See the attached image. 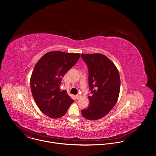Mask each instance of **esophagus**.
<instances>
[{
  "instance_id": "1",
  "label": "esophagus",
  "mask_w": 156,
  "mask_h": 156,
  "mask_svg": "<svg viewBox=\"0 0 156 156\" xmlns=\"http://www.w3.org/2000/svg\"><path fill=\"white\" fill-rule=\"evenodd\" d=\"M80 98H81V95H80V94H76V99L77 100L79 99Z\"/></svg>"
}]
</instances>
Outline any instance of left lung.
Wrapping results in <instances>:
<instances>
[{
	"label": "left lung",
	"mask_w": 156,
	"mask_h": 156,
	"mask_svg": "<svg viewBox=\"0 0 156 156\" xmlns=\"http://www.w3.org/2000/svg\"><path fill=\"white\" fill-rule=\"evenodd\" d=\"M88 70V107L81 110L83 116L90 120L101 119L116 104L120 89V78L115 65L101 54H81Z\"/></svg>",
	"instance_id": "8db88e82"
}]
</instances>
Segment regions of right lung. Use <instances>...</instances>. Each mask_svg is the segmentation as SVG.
<instances>
[{
    "instance_id": "add662e5",
    "label": "right lung",
    "mask_w": 156,
    "mask_h": 156,
    "mask_svg": "<svg viewBox=\"0 0 156 156\" xmlns=\"http://www.w3.org/2000/svg\"><path fill=\"white\" fill-rule=\"evenodd\" d=\"M80 57L78 53L47 52L35 65L30 78L32 93L39 109L52 119L63 116L74 101L60 88L62 77Z\"/></svg>"
}]
</instances>
